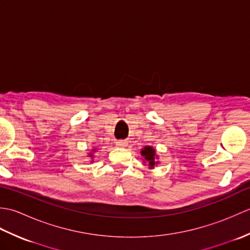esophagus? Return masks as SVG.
Instances as JSON below:
<instances>
[{
    "mask_svg": "<svg viewBox=\"0 0 250 250\" xmlns=\"http://www.w3.org/2000/svg\"><path fill=\"white\" fill-rule=\"evenodd\" d=\"M126 146H128V143H126L125 141H118V142H116V147H118V148H125Z\"/></svg>",
    "mask_w": 250,
    "mask_h": 250,
    "instance_id": "34e87169",
    "label": "esophagus"
}]
</instances>
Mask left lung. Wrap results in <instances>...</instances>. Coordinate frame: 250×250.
<instances>
[{"instance_id": "8db88e82", "label": "left lung", "mask_w": 250, "mask_h": 250, "mask_svg": "<svg viewBox=\"0 0 250 250\" xmlns=\"http://www.w3.org/2000/svg\"><path fill=\"white\" fill-rule=\"evenodd\" d=\"M141 155L143 156V158H144V160H143V162L144 163H148V167H149L150 169L155 168V167H157V164H159V161H158V155L156 152V149L153 148L152 146H145L144 148H142L141 149Z\"/></svg>"}]
</instances>
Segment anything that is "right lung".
Segmentation results:
<instances>
[{
	"mask_svg": "<svg viewBox=\"0 0 250 250\" xmlns=\"http://www.w3.org/2000/svg\"><path fill=\"white\" fill-rule=\"evenodd\" d=\"M95 151H97V149H95V148H93V149L91 150V152H89V153H88V157H89L90 159H91V162H93V161H92V160H93V157H94V156H93V153H94Z\"/></svg>",
	"mask_w": 250,
	"mask_h": 250,
	"instance_id": "1",
	"label": "right lung"
}]
</instances>
